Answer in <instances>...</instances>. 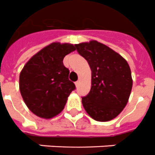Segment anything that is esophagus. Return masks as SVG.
<instances>
[{"label":"esophagus","mask_w":155,"mask_h":155,"mask_svg":"<svg viewBox=\"0 0 155 155\" xmlns=\"http://www.w3.org/2000/svg\"><path fill=\"white\" fill-rule=\"evenodd\" d=\"M75 85H76V87H78V85H79V81H76L75 82Z\"/></svg>","instance_id":"1"}]
</instances>
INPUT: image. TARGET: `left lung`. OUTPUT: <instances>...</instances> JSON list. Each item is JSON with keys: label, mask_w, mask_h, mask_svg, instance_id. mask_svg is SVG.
I'll list each match as a JSON object with an SVG mask.
<instances>
[{"label": "left lung", "mask_w": 155, "mask_h": 155, "mask_svg": "<svg viewBox=\"0 0 155 155\" xmlns=\"http://www.w3.org/2000/svg\"><path fill=\"white\" fill-rule=\"evenodd\" d=\"M92 72L91 89L81 102L85 110L97 122H108L123 110L130 95L133 80L125 58L95 40L75 45Z\"/></svg>", "instance_id": "1"}]
</instances>
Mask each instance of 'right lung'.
<instances>
[{
	"label": "right lung",
	"mask_w": 155,
	"mask_h": 155,
	"mask_svg": "<svg viewBox=\"0 0 155 155\" xmlns=\"http://www.w3.org/2000/svg\"><path fill=\"white\" fill-rule=\"evenodd\" d=\"M70 43L53 42L33 55L21 71L19 89L29 110L41 118L60 114L75 89L63 59L75 50Z\"/></svg>",
	"instance_id": "add662e5"
}]
</instances>
